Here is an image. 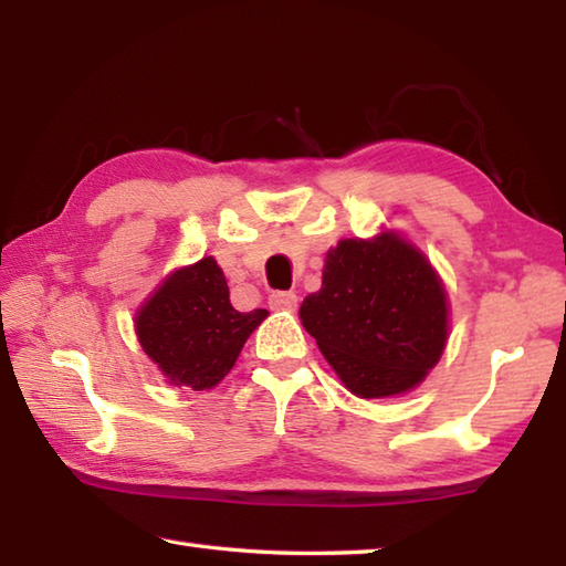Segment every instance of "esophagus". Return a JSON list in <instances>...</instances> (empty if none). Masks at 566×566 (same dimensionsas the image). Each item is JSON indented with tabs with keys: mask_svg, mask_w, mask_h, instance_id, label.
<instances>
[{
	"mask_svg": "<svg viewBox=\"0 0 566 566\" xmlns=\"http://www.w3.org/2000/svg\"><path fill=\"white\" fill-rule=\"evenodd\" d=\"M268 304L274 311H294L296 308V294L294 292H272Z\"/></svg>",
	"mask_w": 566,
	"mask_h": 566,
	"instance_id": "34e87169",
	"label": "esophagus"
}]
</instances>
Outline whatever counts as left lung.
I'll return each instance as SVG.
<instances>
[{
    "label": "left lung",
    "instance_id": "left-lung-1",
    "mask_svg": "<svg viewBox=\"0 0 566 566\" xmlns=\"http://www.w3.org/2000/svg\"><path fill=\"white\" fill-rule=\"evenodd\" d=\"M298 318L335 375L359 399L416 389L440 363L450 304L440 274L396 231L343 238Z\"/></svg>",
    "mask_w": 566,
    "mask_h": 566
}]
</instances>
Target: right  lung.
<instances>
[{"mask_svg": "<svg viewBox=\"0 0 566 566\" xmlns=\"http://www.w3.org/2000/svg\"><path fill=\"white\" fill-rule=\"evenodd\" d=\"M270 314L231 306L213 258L170 272L136 311L138 343L167 384L209 391L233 369L250 333Z\"/></svg>", "mask_w": 566, "mask_h": 566, "instance_id": "right-lung-1", "label": "right lung"}]
</instances>
